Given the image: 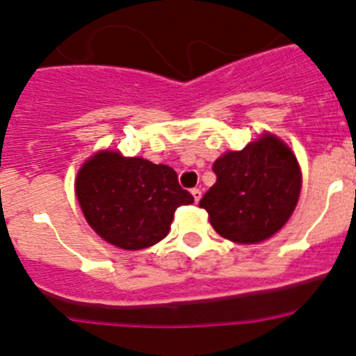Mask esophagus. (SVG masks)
<instances>
[{
  "label": "esophagus",
  "mask_w": 356,
  "mask_h": 356,
  "mask_svg": "<svg viewBox=\"0 0 356 356\" xmlns=\"http://www.w3.org/2000/svg\"><path fill=\"white\" fill-rule=\"evenodd\" d=\"M191 194H193V197H194V201H200L201 200V191L200 188H193V191H191Z\"/></svg>",
  "instance_id": "obj_1"
}]
</instances>
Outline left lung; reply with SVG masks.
<instances>
[{
    "mask_svg": "<svg viewBox=\"0 0 356 356\" xmlns=\"http://www.w3.org/2000/svg\"><path fill=\"white\" fill-rule=\"evenodd\" d=\"M216 184L201 197L213 229L241 244L275 235L294 212L301 191L298 160L273 135L228 151L213 162Z\"/></svg>",
    "mask_w": 356,
    "mask_h": 356,
    "instance_id": "1",
    "label": "left lung"
}]
</instances>
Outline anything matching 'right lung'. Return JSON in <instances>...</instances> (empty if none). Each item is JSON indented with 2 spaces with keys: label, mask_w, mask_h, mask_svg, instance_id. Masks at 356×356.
I'll use <instances>...</instances> for the list:
<instances>
[{
  "label": "right lung",
  "mask_w": 356,
  "mask_h": 356,
  "mask_svg": "<svg viewBox=\"0 0 356 356\" xmlns=\"http://www.w3.org/2000/svg\"><path fill=\"white\" fill-rule=\"evenodd\" d=\"M76 196L94 232L122 250H143L162 241L175 210L194 201L171 168L124 159L118 151H102L83 163Z\"/></svg>",
  "instance_id": "obj_1"
}]
</instances>
